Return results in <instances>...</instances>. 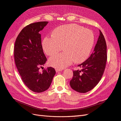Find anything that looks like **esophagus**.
<instances>
[{"mask_svg":"<svg viewBox=\"0 0 121 121\" xmlns=\"http://www.w3.org/2000/svg\"><path fill=\"white\" fill-rule=\"evenodd\" d=\"M62 69H56V72H60V71H61Z\"/></svg>","mask_w":121,"mask_h":121,"instance_id":"obj_1","label":"esophagus"}]
</instances>
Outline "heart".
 Instances as JSON below:
<instances>
[{
    "label": "heart",
    "mask_w": 121,
    "mask_h": 121,
    "mask_svg": "<svg viewBox=\"0 0 121 121\" xmlns=\"http://www.w3.org/2000/svg\"><path fill=\"white\" fill-rule=\"evenodd\" d=\"M94 42L92 31L77 24H68L56 28L53 35L46 36L42 42L44 51L48 56L54 55L48 63L56 69H63L76 63H82L89 56Z\"/></svg>",
    "instance_id": "obj_1"
}]
</instances>
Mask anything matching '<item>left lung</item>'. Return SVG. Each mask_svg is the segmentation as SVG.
I'll list each match as a JSON object with an SVG mask.
<instances>
[{
    "instance_id": "8db88e82",
    "label": "left lung",
    "mask_w": 121,
    "mask_h": 121,
    "mask_svg": "<svg viewBox=\"0 0 121 121\" xmlns=\"http://www.w3.org/2000/svg\"><path fill=\"white\" fill-rule=\"evenodd\" d=\"M100 34L94 49L90 57L78 66L81 70L73 71L69 82L73 89L80 93H86L96 86L104 74L107 60V44L104 35Z\"/></svg>"
}]
</instances>
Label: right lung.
I'll use <instances>...</instances> for the list:
<instances>
[{"label":"right lung","instance_id":"obj_1","mask_svg":"<svg viewBox=\"0 0 121 121\" xmlns=\"http://www.w3.org/2000/svg\"><path fill=\"white\" fill-rule=\"evenodd\" d=\"M48 23L39 22L24 27L18 35L14 47V61L22 80L29 89L37 93L49 88L56 73L50 67L42 73L39 71L47 61L39 32Z\"/></svg>","mask_w":121,"mask_h":121}]
</instances>
